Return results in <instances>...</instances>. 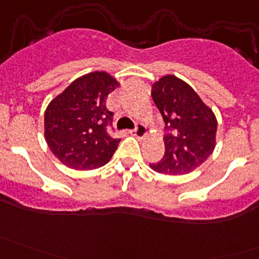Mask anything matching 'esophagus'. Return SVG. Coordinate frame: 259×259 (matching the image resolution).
Masks as SVG:
<instances>
[{"instance_id": "34e87169", "label": "esophagus", "mask_w": 259, "mask_h": 259, "mask_svg": "<svg viewBox=\"0 0 259 259\" xmlns=\"http://www.w3.org/2000/svg\"><path fill=\"white\" fill-rule=\"evenodd\" d=\"M130 134L134 135V137H137L138 139H143V138H145V135L148 134V130H146L145 125L138 124L137 127H135L134 130H132V132H130Z\"/></svg>"}]
</instances>
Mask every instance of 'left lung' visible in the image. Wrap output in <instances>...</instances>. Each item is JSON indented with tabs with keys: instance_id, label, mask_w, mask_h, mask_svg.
<instances>
[{
	"instance_id": "1",
	"label": "left lung",
	"mask_w": 259,
	"mask_h": 259,
	"mask_svg": "<svg viewBox=\"0 0 259 259\" xmlns=\"http://www.w3.org/2000/svg\"><path fill=\"white\" fill-rule=\"evenodd\" d=\"M151 96L170 130L164 137L165 153L149 164L163 176H185L199 168L217 144V117L194 89L176 75H164L151 85Z\"/></svg>"
}]
</instances>
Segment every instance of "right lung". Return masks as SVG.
I'll use <instances>...</instances> for the list:
<instances>
[{"mask_svg":"<svg viewBox=\"0 0 259 259\" xmlns=\"http://www.w3.org/2000/svg\"><path fill=\"white\" fill-rule=\"evenodd\" d=\"M120 82L106 71H93L72 81L45 110L44 134L50 150L64 165L93 170L109 163L120 139L106 132L113 113L105 101Z\"/></svg>","mask_w":259,"mask_h":259,"instance_id":"1","label":"right lung"}]
</instances>
